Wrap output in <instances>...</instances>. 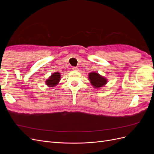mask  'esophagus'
Wrapping results in <instances>:
<instances>
[{
  "label": "esophagus",
  "mask_w": 154,
  "mask_h": 154,
  "mask_svg": "<svg viewBox=\"0 0 154 154\" xmlns=\"http://www.w3.org/2000/svg\"><path fill=\"white\" fill-rule=\"evenodd\" d=\"M72 70L73 71H78V67H72Z\"/></svg>",
  "instance_id": "1"
}]
</instances>
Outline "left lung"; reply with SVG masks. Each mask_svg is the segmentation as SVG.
<instances>
[{
	"label": "left lung",
	"mask_w": 154,
	"mask_h": 154,
	"mask_svg": "<svg viewBox=\"0 0 154 154\" xmlns=\"http://www.w3.org/2000/svg\"><path fill=\"white\" fill-rule=\"evenodd\" d=\"M88 78L90 81L91 84L94 88L103 87L108 82V80L105 77L100 75L99 73H97L96 72L88 73Z\"/></svg>",
	"instance_id": "obj_1"
}]
</instances>
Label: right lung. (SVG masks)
<instances>
[{
    "label": "right lung",
    "mask_w": 154,
    "mask_h": 154,
    "mask_svg": "<svg viewBox=\"0 0 154 154\" xmlns=\"http://www.w3.org/2000/svg\"><path fill=\"white\" fill-rule=\"evenodd\" d=\"M60 80H61L60 73L58 72H55L53 73V74H51L45 82L48 87H54L58 84Z\"/></svg>",
    "instance_id": "right-lung-1"
}]
</instances>
